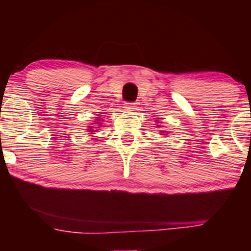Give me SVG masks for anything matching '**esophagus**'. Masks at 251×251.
Instances as JSON below:
<instances>
[{"label": "esophagus", "instance_id": "34e87169", "mask_svg": "<svg viewBox=\"0 0 251 251\" xmlns=\"http://www.w3.org/2000/svg\"><path fill=\"white\" fill-rule=\"evenodd\" d=\"M125 109H126V112H132V111H135V109H136L135 102H126V104L125 105Z\"/></svg>", "mask_w": 251, "mask_h": 251}]
</instances>
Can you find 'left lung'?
I'll return each instance as SVG.
<instances>
[{
  "instance_id": "8db88e82",
  "label": "left lung",
  "mask_w": 251,
  "mask_h": 251,
  "mask_svg": "<svg viewBox=\"0 0 251 251\" xmlns=\"http://www.w3.org/2000/svg\"><path fill=\"white\" fill-rule=\"evenodd\" d=\"M161 131H162V132H163V130H161Z\"/></svg>"
}]
</instances>
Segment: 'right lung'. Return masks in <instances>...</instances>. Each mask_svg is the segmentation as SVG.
<instances>
[{
    "instance_id": "obj_1",
    "label": "right lung",
    "mask_w": 251,
    "mask_h": 251,
    "mask_svg": "<svg viewBox=\"0 0 251 251\" xmlns=\"http://www.w3.org/2000/svg\"><path fill=\"white\" fill-rule=\"evenodd\" d=\"M99 119H100V118H97V120H96V121H97V122H95L96 123V125H99V123H100V122H99V121H100V120H99ZM88 131H89V133H95L96 132V128H97V126H95V128H94V126H88Z\"/></svg>"
}]
</instances>
